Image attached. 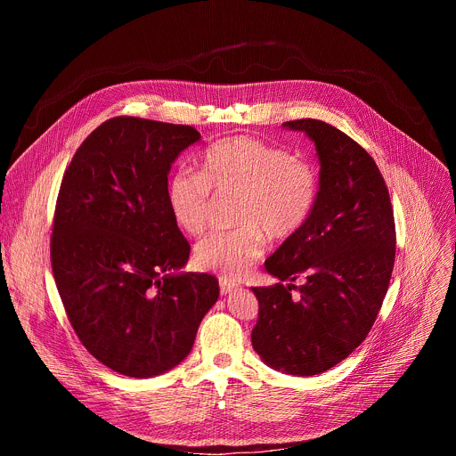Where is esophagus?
Returning a JSON list of instances; mask_svg holds the SVG:
<instances>
[{
	"label": "esophagus",
	"mask_w": 456,
	"mask_h": 456,
	"mask_svg": "<svg viewBox=\"0 0 456 456\" xmlns=\"http://www.w3.org/2000/svg\"><path fill=\"white\" fill-rule=\"evenodd\" d=\"M218 281H220V292H222V294H229V292H232V290L238 287L234 281H231V280L224 278V276H222Z\"/></svg>",
	"instance_id": "obj_1"
}]
</instances>
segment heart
I'll return each instance as SVG.
<instances>
[{
  "label": "heart",
  "instance_id": "heart-1",
  "mask_svg": "<svg viewBox=\"0 0 456 456\" xmlns=\"http://www.w3.org/2000/svg\"><path fill=\"white\" fill-rule=\"evenodd\" d=\"M213 191L238 194V227L204 238L194 259L206 271L238 280L262 257L265 236L287 241L308 224L319 197V175L312 162L283 146L245 135L218 141L202 153L200 173L176 169L167 178V208L185 234L200 236L209 227Z\"/></svg>",
  "mask_w": 456,
  "mask_h": 456
}]
</instances>
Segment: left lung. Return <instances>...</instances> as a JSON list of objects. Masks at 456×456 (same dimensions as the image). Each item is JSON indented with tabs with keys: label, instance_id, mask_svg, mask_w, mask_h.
<instances>
[{
	"label": "left lung",
	"instance_id": "obj_1",
	"mask_svg": "<svg viewBox=\"0 0 456 456\" xmlns=\"http://www.w3.org/2000/svg\"><path fill=\"white\" fill-rule=\"evenodd\" d=\"M283 126L314 141L319 197L308 224L265 262L289 285L252 287L259 310L250 339L269 366L308 377L339 364L370 334L397 238L386 182L362 146L317 118ZM296 279L305 283L294 286Z\"/></svg>",
	"mask_w": 456,
	"mask_h": 456
}]
</instances>
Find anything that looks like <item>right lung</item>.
I'll use <instances>...</instances> for the list:
<instances>
[{
	"label": "right lung",
	"mask_w": 456,
	"mask_h": 456,
	"mask_svg": "<svg viewBox=\"0 0 456 456\" xmlns=\"http://www.w3.org/2000/svg\"><path fill=\"white\" fill-rule=\"evenodd\" d=\"M199 139L192 126L113 117L61 180L50 262L64 312L83 346L127 377L182 362L220 294L211 274L171 273L191 245L167 208V173Z\"/></svg>",
	"instance_id": "1"
}]
</instances>
